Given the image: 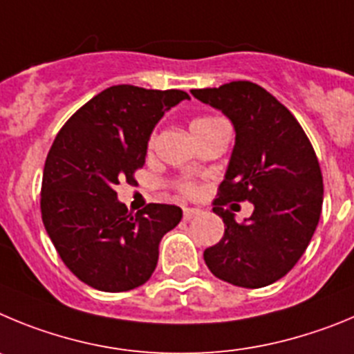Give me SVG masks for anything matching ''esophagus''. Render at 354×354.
Here are the masks:
<instances>
[{"mask_svg": "<svg viewBox=\"0 0 354 354\" xmlns=\"http://www.w3.org/2000/svg\"><path fill=\"white\" fill-rule=\"evenodd\" d=\"M201 209L199 208H183V218L185 221H190V218H194V216L201 215Z\"/></svg>", "mask_w": 354, "mask_h": 354, "instance_id": "34e87169", "label": "esophagus"}]
</instances>
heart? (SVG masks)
<instances>
[{
	"label": "heart",
	"instance_id": "heart-1",
	"mask_svg": "<svg viewBox=\"0 0 354 354\" xmlns=\"http://www.w3.org/2000/svg\"><path fill=\"white\" fill-rule=\"evenodd\" d=\"M212 122H215V118H197V120H194L192 122L190 129H196V127H201V125H205V123H212ZM183 190L187 194H190V196L196 194V187H194V185H185Z\"/></svg>",
	"mask_w": 354,
	"mask_h": 354
}]
</instances>
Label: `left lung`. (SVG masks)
I'll return each instance as SVG.
<instances>
[{
	"label": "left lung",
	"instance_id": "left-lung-1",
	"mask_svg": "<svg viewBox=\"0 0 354 354\" xmlns=\"http://www.w3.org/2000/svg\"><path fill=\"white\" fill-rule=\"evenodd\" d=\"M234 127V148L213 201L224 221L222 240L205 250L216 279L264 288L286 275L305 252L319 222L323 176L300 123L273 95L248 81L192 90ZM248 200L253 215L238 225L229 202Z\"/></svg>",
	"mask_w": 354,
	"mask_h": 354
}]
</instances>
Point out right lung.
<instances>
[{
	"label": "right lung",
	"mask_w": 354,
	"mask_h": 354,
	"mask_svg": "<svg viewBox=\"0 0 354 354\" xmlns=\"http://www.w3.org/2000/svg\"><path fill=\"white\" fill-rule=\"evenodd\" d=\"M190 97L181 90L111 86L70 118L54 139L42 180V221L66 268L98 291L142 286L157 268L162 236L181 208L127 209L114 190L142 167L149 136L165 111Z\"/></svg>",
	"instance_id": "obj_1"
}]
</instances>
